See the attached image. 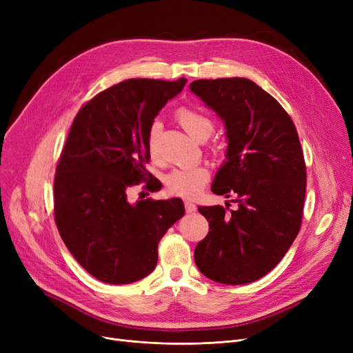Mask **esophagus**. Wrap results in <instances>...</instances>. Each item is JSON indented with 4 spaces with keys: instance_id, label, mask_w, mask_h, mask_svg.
Masks as SVG:
<instances>
[{
    "instance_id": "obj_1",
    "label": "esophagus",
    "mask_w": 353,
    "mask_h": 353,
    "mask_svg": "<svg viewBox=\"0 0 353 353\" xmlns=\"http://www.w3.org/2000/svg\"><path fill=\"white\" fill-rule=\"evenodd\" d=\"M185 210H187V213H193V212H196V205L193 201H190V200H185Z\"/></svg>"
}]
</instances>
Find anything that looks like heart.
Returning a JSON list of instances; mask_svg holds the SVG:
<instances>
[{
  "label": "heart",
  "mask_w": 353,
  "mask_h": 353,
  "mask_svg": "<svg viewBox=\"0 0 353 353\" xmlns=\"http://www.w3.org/2000/svg\"><path fill=\"white\" fill-rule=\"evenodd\" d=\"M176 119L183 130L193 138L196 141H205L213 132L212 119L205 113H201L196 109L183 108L176 113ZM162 130V125L157 121L152 123L150 130H148L147 138V147L148 154L153 160H159V134ZM209 179V170L203 166H190V168H178L174 169L172 172L166 175V187L170 193L183 196V197H193L196 196L201 187L208 183Z\"/></svg>",
  "instance_id": "heart-1"
}]
</instances>
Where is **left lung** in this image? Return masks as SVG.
I'll return each mask as SVG.
<instances>
[{"instance_id": "1", "label": "left lung", "mask_w": 353, "mask_h": 353, "mask_svg": "<svg viewBox=\"0 0 353 353\" xmlns=\"http://www.w3.org/2000/svg\"><path fill=\"white\" fill-rule=\"evenodd\" d=\"M225 123L227 160L212 191L236 196V210L200 206L209 234L194 250L199 271L239 285L262 279L284 258L301 230L306 166L292 117L272 95L245 78L190 83Z\"/></svg>"}]
</instances>
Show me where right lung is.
<instances>
[{
	"instance_id": "add662e5",
	"label": "right lung",
	"mask_w": 353,
	"mask_h": 353,
	"mask_svg": "<svg viewBox=\"0 0 353 353\" xmlns=\"http://www.w3.org/2000/svg\"><path fill=\"white\" fill-rule=\"evenodd\" d=\"M185 82L123 81L83 104L72 123L56 169V225L73 258L103 283L130 284L153 272L160 239L184 216L178 197L131 205L126 191L143 181L157 190L145 169L148 130Z\"/></svg>"
}]
</instances>
